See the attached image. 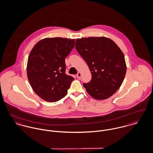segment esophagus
<instances>
[{
  "mask_svg": "<svg viewBox=\"0 0 153 153\" xmlns=\"http://www.w3.org/2000/svg\"><path fill=\"white\" fill-rule=\"evenodd\" d=\"M81 76H82V74H81V73H80V72H78V73H77V75H76L77 78V79H80L81 78Z\"/></svg>",
  "mask_w": 153,
  "mask_h": 153,
  "instance_id": "34e87169",
  "label": "esophagus"
}]
</instances>
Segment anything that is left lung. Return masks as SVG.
I'll return each mask as SVG.
<instances>
[{
	"label": "left lung",
	"instance_id": "8db88e82",
	"mask_svg": "<svg viewBox=\"0 0 153 153\" xmlns=\"http://www.w3.org/2000/svg\"><path fill=\"white\" fill-rule=\"evenodd\" d=\"M75 47L91 71V80L83 83L86 91L97 100L112 96L121 87L126 71L121 49L104 36L76 39Z\"/></svg>",
	"mask_w": 153,
	"mask_h": 153
}]
</instances>
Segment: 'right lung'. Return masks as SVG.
<instances>
[{
  "label": "right lung",
  "instance_id": "obj_1",
  "mask_svg": "<svg viewBox=\"0 0 153 153\" xmlns=\"http://www.w3.org/2000/svg\"><path fill=\"white\" fill-rule=\"evenodd\" d=\"M75 39L47 38L31 50L27 76L35 93L43 100L57 102L64 97L74 79L65 74V59L74 47Z\"/></svg>",
  "mask_w": 153,
  "mask_h": 153
}]
</instances>
